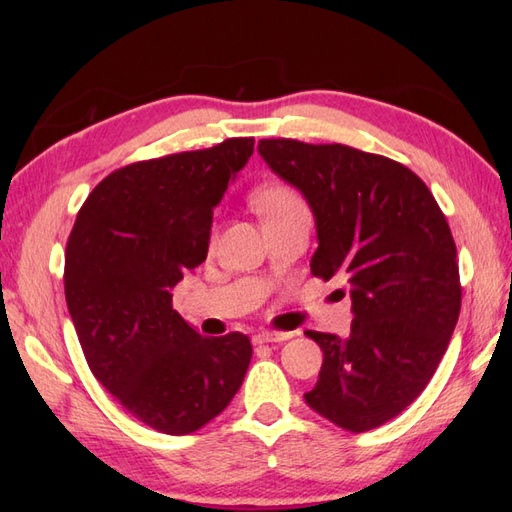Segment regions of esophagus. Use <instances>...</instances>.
<instances>
[{
	"label": "esophagus",
	"instance_id": "34e87169",
	"mask_svg": "<svg viewBox=\"0 0 512 512\" xmlns=\"http://www.w3.org/2000/svg\"><path fill=\"white\" fill-rule=\"evenodd\" d=\"M292 339V332H273V330H266V332H259L253 336V343L255 345H264V343H281V341H288Z\"/></svg>",
	"mask_w": 512,
	"mask_h": 512
}]
</instances>
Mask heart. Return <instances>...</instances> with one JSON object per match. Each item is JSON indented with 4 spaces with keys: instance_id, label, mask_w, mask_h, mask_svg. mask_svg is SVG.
<instances>
[{
    "instance_id": "heart-1",
    "label": "heart",
    "mask_w": 512,
    "mask_h": 512,
    "mask_svg": "<svg viewBox=\"0 0 512 512\" xmlns=\"http://www.w3.org/2000/svg\"><path fill=\"white\" fill-rule=\"evenodd\" d=\"M253 204L264 220H270V217H275L279 213H286L290 209H297V206H303L297 191L290 189L288 184H279V182L259 187L253 193Z\"/></svg>"
}]
</instances>
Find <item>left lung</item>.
Here are the masks:
<instances>
[{"label":"left lung","instance_id":"1","mask_svg":"<svg viewBox=\"0 0 512 512\" xmlns=\"http://www.w3.org/2000/svg\"><path fill=\"white\" fill-rule=\"evenodd\" d=\"M259 156L308 200L314 277L350 284L352 330H308L323 350L308 407L352 433L376 429L436 374L460 317L462 288L447 217L416 173L347 145L259 140Z\"/></svg>","mask_w":512,"mask_h":512}]
</instances>
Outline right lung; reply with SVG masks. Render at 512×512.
I'll return each mask as SVG.
<instances>
[{
	"label": "right lung",
	"instance_id": "add662e5",
	"mask_svg": "<svg viewBox=\"0 0 512 512\" xmlns=\"http://www.w3.org/2000/svg\"><path fill=\"white\" fill-rule=\"evenodd\" d=\"M253 138L134 162L94 187L65 248V301L96 380L147 427L184 436L242 387L246 334L202 336L171 290L209 253L213 209Z\"/></svg>",
	"mask_w": 512,
	"mask_h": 512
}]
</instances>
